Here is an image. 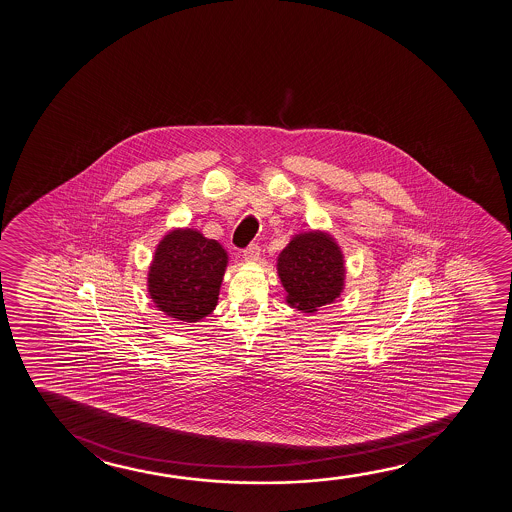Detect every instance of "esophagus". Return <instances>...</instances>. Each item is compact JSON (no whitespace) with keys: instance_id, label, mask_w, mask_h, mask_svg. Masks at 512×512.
I'll return each mask as SVG.
<instances>
[{"instance_id":"esophagus-1","label":"esophagus","mask_w":512,"mask_h":512,"mask_svg":"<svg viewBox=\"0 0 512 512\" xmlns=\"http://www.w3.org/2000/svg\"><path fill=\"white\" fill-rule=\"evenodd\" d=\"M260 248L257 245H250L246 248L245 252H243V259L246 262H255V260L259 259Z\"/></svg>"}]
</instances>
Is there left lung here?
I'll return each instance as SVG.
<instances>
[{
    "mask_svg": "<svg viewBox=\"0 0 512 512\" xmlns=\"http://www.w3.org/2000/svg\"><path fill=\"white\" fill-rule=\"evenodd\" d=\"M287 302L302 313H315L332 304L344 290V255L336 239L325 231L299 232L276 262Z\"/></svg>",
    "mask_w": 512,
    "mask_h": 512,
    "instance_id": "1",
    "label": "left lung"
}]
</instances>
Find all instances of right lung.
<instances>
[{"label": "right lung", "instance_id": "right-lung-1", "mask_svg": "<svg viewBox=\"0 0 512 512\" xmlns=\"http://www.w3.org/2000/svg\"><path fill=\"white\" fill-rule=\"evenodd\" d=\"M229 255L197 229H173L159 241L148 267V295L176 322H201L217 308Z\"/></svg>", "mask_w": 512, "mask_h": 512}]
</instances>
